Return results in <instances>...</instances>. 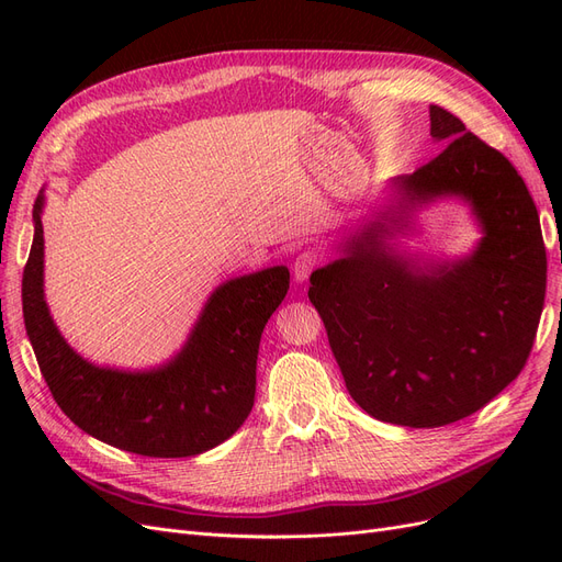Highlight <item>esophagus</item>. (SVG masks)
<instances>
[{"label":"esophagus","instance_id":"obj_1","mask_svg":"<svg viewBox=\"0 0 562 562\" xmlns=\"http://www.w3.org/2000/svg\"><path fill=\"white\" fill-rule=\"evenodd\" d=\"M318 262H321V258H318V252L316 250H302L297 258H295V262H293V277H295V281H307L310 277H312V271L318 267Z\"/></svg>","mask_w":562,"mask_h":562}]
</instances>
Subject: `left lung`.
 Segmentation results:
<instances>
[{"mask_svg":"<svg viewBox=\"0 0 562 562\" xmlns=\"http://www.w3.org/2000/svg\"><path fill=\"white\" fill-rule=\"evenodd\" d=\"M429 116L446 147L396 184L405 203L464 196L485 232L479 248L422 269L386 252L375 223L310 279L351 398L415 429L473 415L520 375L547 295L539 213L514 164L448 110Z\"/></svg>","mask_w":562,"mask_h":562,"instance_id":"obj_1","label":"left lung"}]
</instances>
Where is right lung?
<instances>
[{
    "instance_id": "obj_1",
    "label": "right lung",
    "mask_w": 562,
    "mask_h": 562,
    "mask_svg": "<svg viewBox=\"0 0 562 562\" xmlns=\"http://www.w3.org/2000/svg\"><path fill=\"white\" fill-rule=\"evenodd\" d=\"M44 196L23 271V318L42 375L81 431L145 457H192L227 440L255 403V368L291 271L269 267L220 285L176 359L149 372L95 368L70 349L44 302Z\"/></svg>"
}]
</instances>
